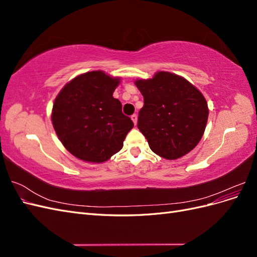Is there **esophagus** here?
I'll return each mask as SVG.
<instances>
[{
	"mask_svg": "<svg viewBox=\"0 0 257 257\" xmlns=\"http://www.w3.org/2000/svg\"><path fill=\"white\" fill-rule=\"evenodd\" d=\"M131 119H132V121H133L134 124L136 125V124H137V114H132Z\"/></svg>",
	"mask_w": 257,
	"mask_h": 257,
	"instance_id": "1",
	"label": "esophagus"
}]
</instances>
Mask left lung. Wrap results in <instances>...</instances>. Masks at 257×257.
<instances>
[{"label": "left lung", "instance_id": "1", "mask_svg": "<svg viewBox=\"0 0 257 257\" xmlns=\"http://www.w3.org/2000/svg\"><path fill=\"white\" fill-rule=\"evenodd\" d=\"M144 96L137 126L150 149L166 160L188 154L200 142L208 121V104L201 92L183 77L158 72L137 79Z\"/></svg>", "mask_w": 257, "mask_h": 257}]
</instances>
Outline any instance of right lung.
Instances as JSON below:
<instances>
[{"mask_svg": "<svg viewBox=\"0 0 257 257\" xmlns=\"http://www.w3.org/2000/svg\"><path fill=\"white\" fill-rule=\"evenodd\" d=\"M119 77L103 71L78 75L54 99L51 121L60 142L77 159L103 163L119 152L134 123L112 96Z\"/></svg>", "mask_w": 257, "mask_h": 257, "instance_id": "add662e5", "label": "right lung"}]
</instances>
